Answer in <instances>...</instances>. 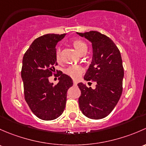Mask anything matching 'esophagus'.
I'll return each instance as SVG.
<instances>
[{"instance_id": "1", "label": "esophagus", "mask_w": 146, "mask_h": 146, "mask_svg": "<svg viewBox=\"0 0 146 146\" xmlns=\"http://www.w3.org/2000/svg\"><path fill=\"white\" fill-rule=\"evenodd\" d=\"M73 84H74V85L76 86V84H77V82H76V81H75V80H74L73 81Z\"/></svg>"}]
</instances>
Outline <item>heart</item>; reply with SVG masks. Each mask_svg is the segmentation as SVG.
Returning <instances> with one entry per match:
<instances>
[{"instance_id": "1", "label": "heart", "mask_w": 146, "mask_h": 146, "mask_svg": "<svg viewBox=\"0 0 146 146\" xmlns=\"http://www.w3.org/2000/svg\"><path fill=\"white\" fill-rule=\"evenodd\" d=\"M72 45L75 50L77 51L79 54L85 52L87 50V45L83 40L80 39H74L72 40ZM55 59L58 62H60L61 61V54L60 48L58 47L55 50ZM84 72V69L80 65H71L67 67L64 70V73L72 77V79H76L81 76Z\"/></svg>"}]
</instances>
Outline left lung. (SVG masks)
<instances>
[{
  "label": "left lung",
  "instance_id": "8db88e82",
  "mask_svg": "<svg viewBox=\"0 0 146 146\" xmlns=\"http://www.w3.org/2000/svg\"><path fill=\"white\" fill-rule=\"evenodd\" d=\"M77 34L92 43V62L84 79L96 82L95 89L78 84L79 108L87 117L100 119L113 110L121 96L124 68L121 54L112 40L98 31Z\"/></svg>",
  "mask_w": 146,
  "mask_h": 146
}]
</instances>
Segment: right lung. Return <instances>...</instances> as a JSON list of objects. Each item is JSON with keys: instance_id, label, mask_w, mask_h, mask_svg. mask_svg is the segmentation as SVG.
Masks as SVG:
<instances>
[{"instance_id": "1", "label": "right lung", "mask_w": 146, "mask_h": 146, "mask_svg": "<svg viewBox=\"0 0 146 146\" xmlns=\"http://www.w3.org/2000/svg\"><path fill=\"white\" fill-rule=\"evenodd\" d=\"M65 36L48 34L33 41L22 60L21 72L25 98L33 113L40 119L52 120L60 116L65 108L67 91L73 85L68 75L56 70L59 82L50 83L49 76L58 65L55 46ZM55 74H54L55 75Z\"/></svg>"}]
</instances>
